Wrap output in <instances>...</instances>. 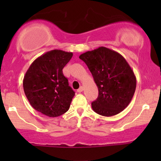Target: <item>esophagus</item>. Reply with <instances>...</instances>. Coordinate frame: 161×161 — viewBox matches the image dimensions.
Wrapping results in <instances>:
<instances>
[{"instance_id": "obj_1", "label": "esophagus", "mask_w": 161, "mask_h": 161, "mask_svg": "<svg viewBox=\"0 0 161 161\" xmlns=\"http://www.w3.org/2000/svg\"><path fill=\"white\" fill-rule=\"evenodd\" d=\"M83 90H84V88H83V87H82V86H81L80 88H79V90H77V92H82V91H83Z\"/></svg>"}]
</instances>
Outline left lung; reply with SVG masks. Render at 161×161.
<instances>
[{
    "label": "left lung",
    "mask_w": 161,
    "mask_h": 161,
    "mask_svg": "<svg viewBox=\"0 0 161 161\" xmlns=\"http://www.w3.org/2000/svg\"><path fill=\"white\" fill-rule=\"evenodd\" d=\"M98 87L99 95L92 108L105 117L116 115L131 102L136 87V78L124 57L114 50L100 47L82 53Z\"/></svg>",
    "instance_id": "left-lung-1"
}]
</instances>
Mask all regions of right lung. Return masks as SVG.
Instances as JSON below:
<instances>
[{
	"mask_svg": "<svg viewBox=\"0 0 161 161\" xmlns=\"http://www.w3.org/2000/svg\"><path fill=\"white\" fill-rule=\"evenodd\" d=\"M73 53L53 50L37 58L23 79V89L31 106L48 117H58L69 111L75 92L62 69Z\"/></svg>",
	"mask_w": 161,
	"mask_h": 161,
	"instance_id": "right-lung-1",
	"label": "right lung"
}]
</instances>
